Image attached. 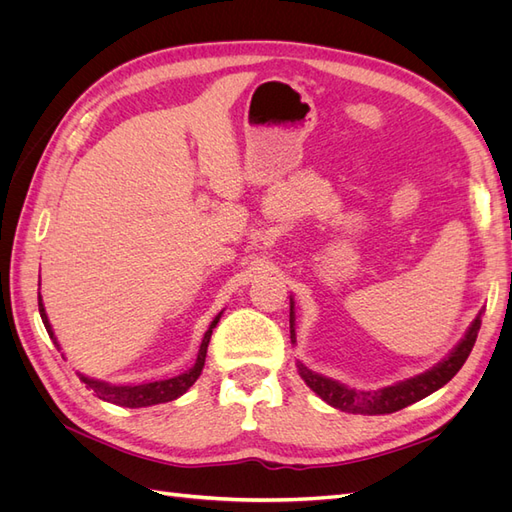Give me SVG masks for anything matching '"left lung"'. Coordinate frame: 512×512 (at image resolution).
<instances>
[{
    "instance_id": "8db88e82",
    "label": "left lung",
    "mask_w": 512,
    "mask_h": 512,
    "mask_svg": "<svg viewBox=\"0 0 512 512\" xmlns=\"http://www.w3.org/2000/svg\"><path fill=\"white\" fill-rule=\"evenodd\" d=\"M480 314L472 322V327L468 329L466 337L461 339L457 348L448 354L442 363L425 371V374H421V376H414V378L404 380L399 384L386 386V389H380V391L348 389V386L339 384L335 380L314 374V371H309L303 363H299V374L309 389H312L320 399H324L329 406H333L337 410L352 412V414H391V412H397L401 408L414 404V401H418V399L431 395L433 391L442 389V386L457 374L474 348L476 335L480 329ZM290 339L294 342L292 299H290Z\"/></svg>"
}]
</instances>
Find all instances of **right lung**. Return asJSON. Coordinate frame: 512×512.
<instances>
[{
    "instance_id": "1",
    "label": "right lung",
    "mask_w": 512,
    "mask_h": 512,
    "mask_svg": "<svg viewBox=\"0 0 512 512\" xmlns=\"http://www.w3.org/2000/svg\"><path fill=\"white\" fill-rule=\"evenodd\" d=\"M38 309H40V318H42V322H44L46 333L51 335L53 344L59 348L57 339H55V335H53V329H51V322H49V318H46L44 305H42V299H40V292H38ZM220 316H222V314L215 316V320L211 322L209 331L205 333L203 344H200V350H198L194 367L185 371V374H181V376L168 378V380H158V382H147V384H136V386H115V384L100 382V380L85 378V376H81V382L87 386L89 391H94L100 399L111 401V404H117V406H123V408H145V406H156V404H166V401H173V399L181 397L185 391H188L190 386L198 380L200 371H203L209 339H211V333H213V329H215V324H218Z\"/></svg>"
}]
</instances>
